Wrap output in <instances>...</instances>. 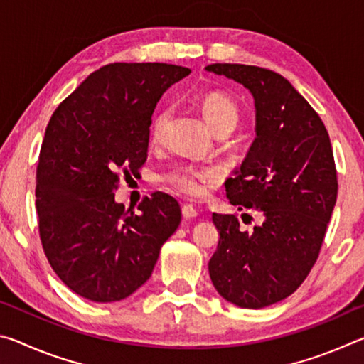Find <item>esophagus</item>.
Masks as SVG:
<instances>
[{
	"label": "esophagus",
	"mask_w": 364,
	"mask_h": 364,
	"mask_svg": "<svg viewBox=\"0 0 364 364\" xmlns=\"http://www.w3.org/2000/svg\"><path fill=\"white\" fill-rule=\"evenodd\" d=\"M181 213H183V217L186 218V220L196 218L197 215H199V212H197V208H196L194 205H191V204H184V205L181 207Z\"/></svg>",
	"instance_id": "esophagus-1"
}]
</instances>
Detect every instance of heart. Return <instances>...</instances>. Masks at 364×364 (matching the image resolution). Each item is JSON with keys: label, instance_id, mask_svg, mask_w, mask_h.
Listing matches in <instances>:
<instances>
[{"label": "heart", "instance_id": "heart-1", "mask_svg": "<svg viewBox=\"0 0 364 364\" xmlns=\"http://www.w3.org/2000/svg\"><path fill=\"white\" fill-rule=\"evenodd\" d=\"M202 115H204L205 122L210 125L215 132L220 127H236L239 119L237 106L234 104L230 96L225 93H208L204 96L200 102ZM168 110L164 109L156 114L152 119L149 134L152 141H160L164 136L165 125L168 122ZM218 175L217 171L212 168L204 167H194V165H180V167L173 168L165 175V181L171 184L180 193L191 196V197H200L204 196L212 184L217 183Z\"/></svg>", "mask_w": 364, "mask_h": 364}]
</instances>
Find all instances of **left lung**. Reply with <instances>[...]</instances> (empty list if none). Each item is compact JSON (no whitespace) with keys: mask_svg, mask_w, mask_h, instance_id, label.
I'll list each match as a JSON object with an SVG mask.
<instances>
[{"mask_svg":"<svg viewBox=\"0 0 364 364\" xmlns=\"http://www.w3.org/2000/svg\"><path fill=\"white\" fill-rule=\"evenodd\" d=\"M205 70L254 97L255 139L225 188L231 205L263 221L242 231L236 215L213 213L220 241L208 274L226 301L257 310L297 291L315 264L337 199L334 156L319 115L279 73L244 64Z\"/></svg>","mask_w":364,"mask_h":364,"instance_id":"left-lung-1","label":"left lung"}]
</instances>
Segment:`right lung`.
<instances>
[{
    "label": "right lung",
    "instance_id": "obj_1",
    "mask_svg": "<svg viewBox=\"0 0 364 364\" xmlns=\"http://www.w3.org/2000/svg\"><path fill=\"white\" fill-rule=\"evenodd\" d=\"M186 67L115 63L101 67L59 104L36 168V213L43 249L64 284L91 301L127 299L151 278L181 210L152 194L125 212L115 200L120 173L146 162L151 117Z\"/></svg>",
    "mask_w": 364,
    "mask_h": 364
}]
</instances>
